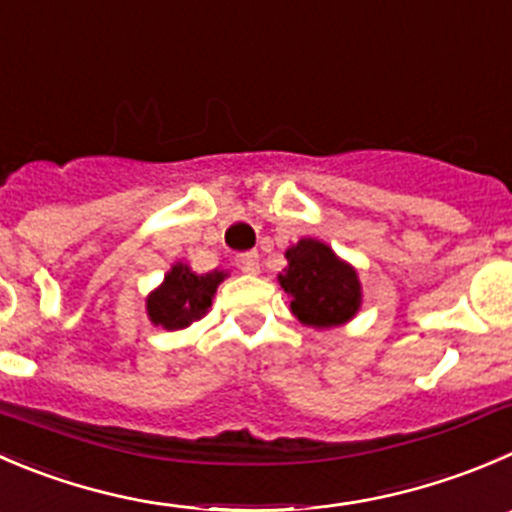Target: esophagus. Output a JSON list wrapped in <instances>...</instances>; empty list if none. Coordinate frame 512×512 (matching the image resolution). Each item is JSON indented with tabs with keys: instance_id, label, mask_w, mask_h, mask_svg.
Listing matches in <instances>:
<instances>
[{
	"instance_id": "1",
	"label": "esophagus",
	"mask_w": 512,
	"mask_h": 512,
	"mask_svg": "<svg viewBox=\"0 0 512 512\" xmlns=\"http://www.w3.org/2000/svg\"><path fill=\"white\" fill-rule=\"evenodd\" d=\"M237 267L242 272H247V275H260V255L257 252H242L237 257Z\"/></svg>"
}]
</instances>
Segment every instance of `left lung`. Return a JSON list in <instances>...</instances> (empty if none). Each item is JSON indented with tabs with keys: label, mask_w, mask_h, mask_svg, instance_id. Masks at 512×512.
<instances>
[{
	"label": "left lung",
	"mask_w": 512,
	"mask_h": 512,
	"mask_svg": "<svg viewBox=\"0 0 512 512\" xmlns=\"http://www.w3.org/2000/svg\"><path fill=\"white\" fill-rule=\"evenodd\" d=\"M285 260L287 267L277 275V282L290 297V312L302 325L330 330L360 312V275L327 242L302 237L287 247Z\"/></svg>",
	"instance_id": "obj_1"
}]
</instances>
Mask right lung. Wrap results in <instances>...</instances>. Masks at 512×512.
Here are the masks:
<instances>
[{"mask_svg":"<svg viewBox=\"0 0 512 512\" xmlns=\"http://www.w3.org/2000/svg\"><path fill=\"white\" fill-rule=\"evenodd\" d=\"M225 277V270L197 275L187 262H175L167 270L165 280L147 295V317L162 330H185L210 312L217 287L225 282Z\"/></svg>","mask_w":512,"mask_h":512,"instance_id":"right-lung-1","label":"right lung"}]
</instances>
